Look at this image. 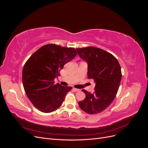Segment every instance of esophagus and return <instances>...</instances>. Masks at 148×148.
<instances>
[{"label": "esophagus", "instance_id": "obj_1", "mask_svg": "<svg viewBox=\"0 0 148 148\" xmlns=\"http://www.w3.org/2000/svg\"><path fill=\"white\" fill-rule=\"evenodd\" d=\"M72 90L74 91H76V92H78V91H79L80 90L79 89H77V88H72Z\"/></svg>", "mask_w": 148, "mask_h": 148}]
</instances>
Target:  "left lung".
<instances>
[{"label":"left lung","mask_w":148,"mask_h":148,"mask_svg":"<svg viewBox=\"0 0 148 148\" xmlns=\"http://www.w3.org/2000/svg\"><path fill=\"white\" fill-rule=\"evenodd\" d=\"M81 59L87 62L88 77L95 83V92L84 89L86 97L78 102L82 110L96 114L104 110L117 95L122 79L121 68L116 58L101 49L88 47L76 49Z\"/></svg>","instance_id":"left-lung-1"}]
</instances>
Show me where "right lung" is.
<instances>
[{
	"instance_id": "add662e5",
	"label": "right lung",
	"mask_w": 148,
	"mask_h": 148,
	"mask_svg": "<svg viewBox=\"0 0 148 148\" xmlns=\"http://www.w3.org/2000/svg\"><path fill=\"white\" fill-rule=\"evenodd\" d=\"M77 55L74 48L49 44L39 48L24 65L23 87L30 101L41 112L50 113L59 109L72 88L54 84L64 65Z\"/></svg>"
}]
</instances>
